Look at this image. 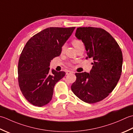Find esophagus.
Masks as SVG:
<instances>
[{
    "label": "esophagus",
    "instance_id": "esophagus-1",
    "mask_svg": "<svg viewBox=\"0 0 133 133\" xmlns=\"http://www.w3.org/2000/svg\"><path fill=\"white\" fill-rule=\"evenodd\" d=\"M74 72L73 71H70V70H68V71L66 72V75H69V74H74Z\"/></svg>",
    "mask_w": 133,
    "mask_h": 133
}]
</instances>
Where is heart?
<instances>
[{
  "label": "heart",
  "instance_id": "b5f03b06",
  "mask_svg": "<svg viewBox=\"0 0 133 133\" xmlns=\"http://www.w3.org/2000/svg\"><path fill=\"white\" fill-rule=\"evenodd\" d=\"M72 44L74 45V46L76 48V49H77L78 48H79L80 46H84V44L82 41H81L80 39H75L72 41ZM65 48H66V46L65 45H64L63 46H62L61 48V50L62 51H63L65 49Z\"/></svg>",
  "mask_w": 133,
  "mask_h": 133
}]
</instances>
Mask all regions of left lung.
<instances>
[{
    "label": "left lung",
    "mask_w": 133,
    "mask_h": 133,
    "mask_svg": "<svg viewBox=\"0 0 133 133\" xmlns=\"http://www.w3.org/2000/svg\"><path fill=\"white\" fill-rule=\"evenodd\" d=\"M75 36L84 44L88 57L94 63L89 74L76 73V80L71 89L76 96L87 103H95L109 95L122 74L123 56L119 46L105 30L78 28Z\"/></svg>",
    "instance_id": "8db88e82"
}]
</instances>
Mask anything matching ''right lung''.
<instances>
[{"label":"right lung","instance_id":"right-lung-1","mask_svg":"<svg viewBox=\"0 0 133 133\" xmlns=\"http://www.w3.org/2000/svg\"><path fill=\"white\" fill-rule=\"evenodd\" d=\"M75 29H45L26 43L18 62V83L23 95L30 103L42 107L52 99L55 85L65 72L54 69L50 72V63L60 55L62 46Z\"/></svg>","mask_w":133,"mask_h":133}]
</instances>
